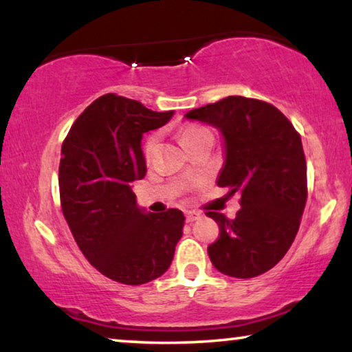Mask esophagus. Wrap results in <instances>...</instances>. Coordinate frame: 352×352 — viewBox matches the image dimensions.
<instances>
[{"label":"esophagus","instance_id":"34e87169","mask_svg":"<svg viewBox=\"0 0 352 352\" xmlns=\"http://www.w3.org/2000/svg\"><path fill=\"white\" fill-rule=\"evenodd\" d=\"M199 218H200V213H197V211H186L187 223H192V221H197Z\"/></svg>","mask_w":352,"mask_h":352}]
</instances>
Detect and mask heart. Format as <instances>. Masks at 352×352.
Listing matches in <instances>:
<instances>
[{
  "instance_id": "obj_1",
  "label": "heart",
  "mask_w": 352,
  "mask_h": 352,
  "mask_svg": "<svg viewBox=\"0 0 352 352\" xmlns=\"http://www.w3.org/2000/svg\"><path fill=\"white\" fill-rule=\"evenodd\" d=\"M206 133H210V131L204 126H186L181 129V141L184 146H189L190 142L197 141V139L201 138ZM155 146H157V138L155 136L148 138L146 142V147H144V153H146L147 158L152 155L153 151H155Z\"/></svg>"
}]
</instances>
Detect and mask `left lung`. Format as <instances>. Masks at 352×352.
<instances>
[{
    "mask_svg": "<svg viewBox=\"0 0 352 352\" xmlns=\"http://www.w3.org/2000/svg\"><path fill=\"white\" fill-rule=\"evenodd\" d=\"M186 118L219 129L224 165L216 182L242 195L234 219L206 213L219 226L218 240L208 247L211 263L237 278L267 272L292 247L305 211L307 177L300 134L277 107L242 96L190 110Z\"/></svg>",
    "mask_w": 352,
    "mask_h": 352,
    "instance_id": "left-lung-1",
    "label": "left lung"
}]
</instances>
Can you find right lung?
Masks as SVG:
<instances>
[{
    "label": "right lung",
    "instance_id": "obj_1",
    "mask_svg": "<svg viewBox=\"0 0 352 352\" xmlns=\"http://www.w3.org/2000/svg\"><path fill=\"white\" fill-rule=\"evenodd\" d=\"M173 113L105 94L85 109L62 144L59 189L67 224L86 259L124 285L165 274L182 237L181 210L146 213L131 189L147 171L142 134Z\"/></svg>",
    "mask_w": 352,
    "mask_h": 352
}]
</instances>
